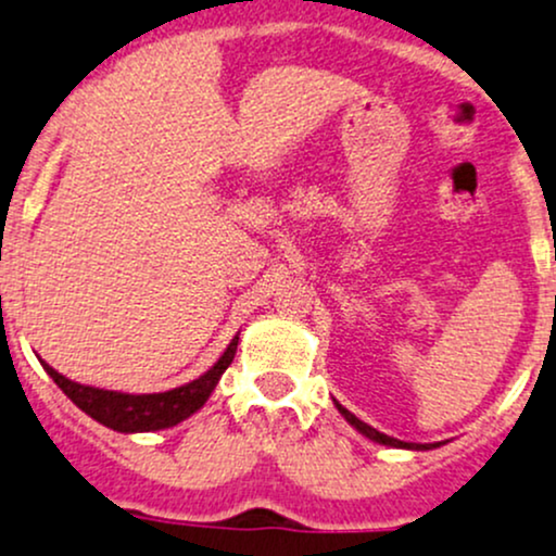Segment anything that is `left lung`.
Masks as SVG:
<instances>
[{
    "label": "left lung",
    "mask_w": 556,
    "mask_h": 556,
    "mask_svg": "<svg viewBox=\"0 0 556 556\" xmlns=\"http://www.w3.org/2000/svg\"><path fill=\"white\" fill-rule=\"evenodd\" d=\"M334 406H338V412L343 414V417L348 419V422H351L353 427H356V430L362 432V435H367L369 441H375V443H382V446L408 448V451H427V448H435V446H438V443H406V441H399V438H390V435H386V432L375 430V427H369L367 422H362V419H358L356 414L348 412L345 406H340V404H334Z\"/></svg>",
    "instance_id": "1"
}]
</instances>
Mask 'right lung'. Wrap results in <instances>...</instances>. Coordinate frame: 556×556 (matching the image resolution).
<instances>
[{
  "mask_svg": "<svg viewBox=\"0 0 556 556\" xmlns=\"http://www.w3.org/2000/svg\"><path fill=\"white\" fill-rule=\"evenodd\" d=\"M237 334L231 340L227 351L222 353L213 367L200 375L198 380L187 382V386L166 390V393H118V390H102L81 386V382H73L65 375H60L58 369H52L50 364L41 362V367L47 369V375L58 382V388L76 404L81 412H87L91 419H97L100 425L110 427V430L118 432H152V430H166L185 422L187 417H192L200 406L208 401L213 388L218 386L222 375L227 371L237 353Z\"/></svg>",
  "mask_w": 556,
  "mask_h": 556,
  "instance_id": "right-lung-1",
  "label": "right lung"
}]
</instances>
